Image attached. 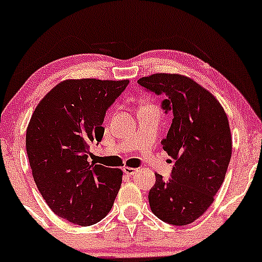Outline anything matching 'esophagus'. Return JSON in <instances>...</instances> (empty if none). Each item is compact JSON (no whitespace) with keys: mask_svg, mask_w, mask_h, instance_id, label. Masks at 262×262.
Returning <instances> with one entry per match:
<instances>
[{"mask_svg":"<svg viewBox=\"0 0 262 262\" xmlns=\"http://www.w3.org/2000/svg\"><path fill=\"white\" fill-rule=\"evenodd\" d=\"M137 171H138V169H134V167H128V166L123 167V172L127 173V175H129V176L134 175V173L137 172Z\"/></svg>","mask_w":262,"mask_h":262,"instance_id":"obj_1","label":"esophagus"}]
</instances>
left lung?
I'll return each mask as SVG.
<instances>
[{
  "instance_id": "8db88e82",
  "label": "left lung",
  "mask_w": 262,
  "mask_h": 262,
  "mask_svg": "<svg viewBox=\"0 0 262 262\" xmlns=\"http://www.w3.org/2000/svg\"><path fill=\"white\" fill-rule=\"evenodd\" d=\"M138 83L166 96L161 107L173 114L161 143L175 165L167 181L155 173L150 208L166 223L187 225L209 208L224 181L231 158L228 117L208 90L183 75L152 74Z\"/></svg>"
}]
</instances>
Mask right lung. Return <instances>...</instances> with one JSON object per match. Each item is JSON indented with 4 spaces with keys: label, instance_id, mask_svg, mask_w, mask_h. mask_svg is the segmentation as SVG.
<instances>
[{
    "label": "right lung",
    "instance_id": "right-lung-1",
    "mask_svg": "<svg viewBox=\"0 0 262 262\" xmlns=\"http://www.w3.org/2000/svg\"><path fill=\"white\" fill-rule=\"evenodd\" d=\"M129 80H65L44 96L26 134L33 179L55 214L87 227L112 208L122 185L119 169L90 164L102 140L106 111Z\"/></svg>",
    "mask_w": 262,
    "mask_h": 262
}]
</instances>
